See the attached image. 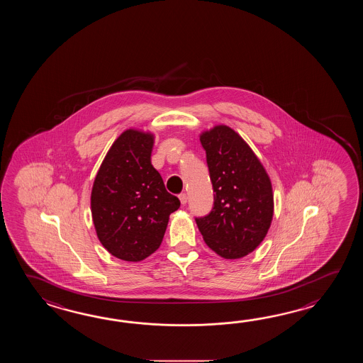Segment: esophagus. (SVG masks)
I'll return each instance as SVG.
<instances>
[{"instance_id": "esophagus-1", "label": "esophagus", "mask_w": 363, "mask_h": 363, "mask_svg": "<svg viewBox=\"0 0 363 363\" xmlns=\"http://www.w3.org/2000/svg\"><path fill=\"white\" fill-rule=\"evenodd\" d=\"M179 200L182 202V205H185L186 201H188V197H186L185 193H180V194H179Z\"/></svg>"}]
</instances>
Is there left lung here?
Segmentation results:
<instances>
[{
	"label": "left lung",
	"instance_id": "8db88e82",
	"mask_svg": "<svg viewBox=\"0 0 363 363\" xmlns=\"http://www.w3.org/2000/svg\"><path fill=\"white\" fill-rule=\"evenodd\" d=\"M206 150L214 208L196 218L202 238L216 255L238 259L266 238L274 216L270 177L247 141L231 127L218 124L200 135Z\"/></svg>",
	"mask_w": 363,
	"mask_h": 363
}]
</instances>
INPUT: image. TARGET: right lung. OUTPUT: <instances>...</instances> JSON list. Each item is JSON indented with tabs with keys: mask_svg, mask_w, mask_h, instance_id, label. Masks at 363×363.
Wrapping results in <instances>:
<instances>
[{
	"mask_svg": "<svg viewBox=\"0 0 363 363\" xmlns=\"http://www.w3.org/2000/svg\"><path fill=\"white\" fill-rule=\"evenodd\" d=\"M155 133L125 130L108 149L93 182L91 211L102 247L139 262L162 242L171 213L180 206L150 161Z\"/></svg>",
	"mask_w": 363,
	"mask_h": 363,
	"instance_id": "obj_1",
	"label": "right lung"
}]
</instances>
